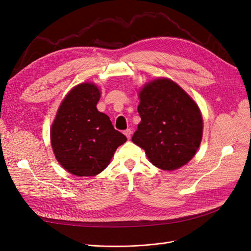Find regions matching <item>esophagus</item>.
<instances>
[{
	"label": "esophagus",
	"mask_w": 251,
	"mask_h": 251,
	"mask_svg": "<svg viewBox=\"0 0 251 251\" xmlns=\"http://www.w3.org/2000/svg\"><path fill=\"white\" fill-rule=\"evenodd\" d=\"M124 134L126 135V137L127 139H131V136H132V131L130 130V128H127V130H126V131L124 132Z\"/></svg>",
	"instance_id": "34e87169"
}]
</instances>
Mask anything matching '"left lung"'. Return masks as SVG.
I'll use <instances>...</instances> for the list:
<instances>
[{
    "instance_id": "obj_1",
    "label": "left lung",
    "mask_w": 251,
    "mask_h": 251,
    "mask_svg": "<svg viewBox=\"0 0 251 251\" xmlns=\"http://www.w3.org/2000/svg\"><path fill=\"white\" fill-rule=\"evenodd\" d=\"M141 123L132 141L146 151L157 168L173 171L195 156L202 139L203 121L196 102L168 78L150 81L139 93Z\"/></svg>"
}]
</instances>
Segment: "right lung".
Listing matches in <instances>:
<instances>
[{"label": "right lung", "instance_id": "right-lung-1", "mask_svg": "<svg viewBox=\"0 0 251 251\" xmlns=\"http://www.w3.org/2000/svg\"><path fill=\"white\" fill-rule=\"evenodd\" d=\"M100 92L93 83L74 87L59 105L51 126V144L57 161L75 176H95L109 165L126 137L97 110Z\"/></svg>", "mask_w": 251, "mask_h": 251}]
</instances>
